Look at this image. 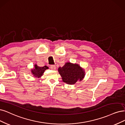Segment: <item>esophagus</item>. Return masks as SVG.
Listing matches in <instances>:
<instances>
[{"mask_svg":"<svg viewBox=\"0 0 125 125\" xmlns=\"http://www.w3.org/2000/svg\"><path fill=\"white\" fill-rule=\"evenodd\" d=\"M50 68L52 69V70H55V69H56V66L54 65H50Z\"/></svg>","mask_w":125,"mask_h":125,"instance_id":"34e87169","label":"esophagus"}]
</instances>
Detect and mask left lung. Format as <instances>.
<instances>
[{
	"label": "left lung",
	"instance_id": "obj_1",
	"mask_svg": "<svg viewBox=\"0 0 125 125\" xmlns=\"http://www.w3.org/2000/svg\"><path fill=\"white\" fill-rule=\"evenodd\" d=\"M59 73L63 81L68 84H73L78 80H81L84 77V72L78 64L66 63L62 67L58 68Z\"/></svg>",
	"mask_w": 125,
	"mask_h": 125
}]
</instances>
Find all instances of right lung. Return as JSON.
<instances>
[{
    "label": "right lung",
    "mask_w": 125,
    "mask_h": 125,
    "mask_svg": "<svg viewBox=\"0 0 125 125\" xmlns=\"http://www.w3.org/2000/svg\"><path fill=\"white\" fill-rule=\"evenodd\" d=\"M48 68V67L46 66H44L43 67H40L38 65H34V69L32 70V74L36 78H40L42 76L43 73L46 69Z\"/></svg>",
    "instance_id": "obj_1"
}]
</instances>
